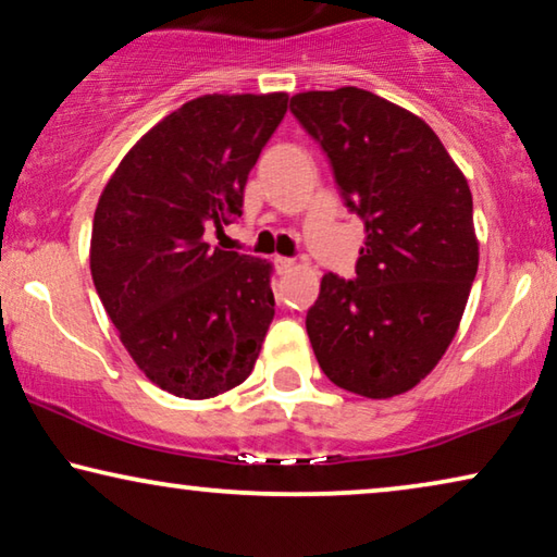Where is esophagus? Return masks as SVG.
Masks as SVG:
<instances>
[{
    "mask_svg": "<svg viewBox=\"0 0 557 557\" xmlns=\"http://www.w3.org/2000/svg\"><path fill=\"white\" fill-rule=\"evenodd\" d=\"M295 268H297V262L289 260V257H275V270L277 272H289V270H295Z\"/></svg>",
    "mask_w": 557,
    "mask_h": 557,
    "instance_id": "34e87169",
    "label": "esophagus"
}]
</instances>
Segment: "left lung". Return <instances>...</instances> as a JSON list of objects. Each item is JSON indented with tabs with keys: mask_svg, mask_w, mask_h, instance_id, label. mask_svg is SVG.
Instances as JSON below:
<instances>
[{
	"mask_svg": "<svg viewBox=\"0 0 557 557\" xmlns=\"http://www.w3.org/2000/svg\"><path fill=\"white\" fill-rule=\"evenodd\" d=\"M289 112L364 222L355 277L327 272L307 310L314 358L337 387L385 400L435 368L478 272L472 195L437 135L358 87L302 92Z\"/></svg>",
	"mask_w": 557,
	"mask_h": 557,
	"instance_id": "1",
	"label": "left lung"
}]
</instances>
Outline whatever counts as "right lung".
I'll return each instance as SVG.
<instances>
[{
	"label": "right lung",
	"instance_id": "obj_1",
	"mask_svg": "<svg viewBox=\"0 0 557 557\" xmlns=\"http://www.w3.org/2000/svg\"><path fill=\"white\" fill-rule=\"evenodd\" d=\"M287 95H205L154 124L114 170L89 268L137 368L205 400L245 383L275 318L270 264L205 243L243 214L247 174Z\"/></svg>",
	"mask_w": 557,
	"mask_h": 557
}]
</instances>
